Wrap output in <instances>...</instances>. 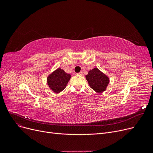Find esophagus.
Instances as JSON below:
<instances>
[{
	"instance_id": "34e87169",
	"label": "esophagus",
	"mask_w": 153,
	"mask_h": 153,
	"mask_svg": "<svg viewBox=\"0 0 153 153\" xmlns=\"http://www.w3.org/2000/svg\"><path fill=\"white\" fill-rule=\"evenodd\" d=\"M82 73H83V72H82V71H81V72H79V73H77V74H78V75H82V74H83Z\"/></svg>"
}]
</instances>
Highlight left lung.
Here are the masks:
<instances>
[{
  "instance_id": "8db88e82",
  "label": "left lung",
  "mask_w": 153,
  "mask_h": 153,
  "mask_svg": "<svg viewBox=\"0 0 153 153\" xmlns=\"http://www.w3.org/2000/svg\"><path fill=\"white\" fill-rule=\"evenodd\" d=\"M85 77L90 87L97 92L105 91L109 83L108 77L97 68H94L89 71Z\"/></svg>"
}]
</instances>
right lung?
Instances as JSON below:
<instances>
[{
    "mask_svg": "<svg viewBox=\"0 0 153 153\" xmlns=\"http://www.w3.org/2000/svg\"><path fill=\"white\" fill-rule=\"evenodd\" d=\"M70 78V74L59 68L49 76L47 82L53 92L58 93L65 89Z\"/></svg>",
    "mask_w": 153,
    "mask_h": 153,
    "instance_id": "add662e5",
    "label": "right lung"
}]
</instances>
